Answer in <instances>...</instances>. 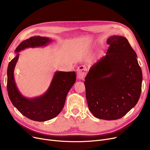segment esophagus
Listing matches in <instances>:
<instances>
[{
    "label": "esophagus",
    "mask_w": 150,
    "mask_h": 150,
    "mask_svg": "<svg viewBox=\"0 0 150 150\" xmlns=\"http://www.w3.org/2000/svg\"><path fill=\"white\" fill-rule=\"evenodd\" d=\"M77 78L79 80H83L87 74V68L85 66H80L77 69Z\"/></svg>",
    "instance_id": "34e87169"
}]
</instances>
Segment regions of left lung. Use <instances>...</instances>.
Returning a JSON list of instances; mask_svg holds the SVG:
<instances>
[{
  "label": "left lung",
  "instance_id": "left-lung-1",
  "mask_svg": "<svg viewBox=\"0 0 150 150\" xmlns=\"http://www.w3.org/2000/svg\"><path fill=\"white\" fill-rule=\"evenodd\" d=\"M105 57L91 67L85 78L90 111L98 119L117 120L134 107L142 90V73L128 39L112 36Z\"/></svg>",
  "mask_w": 150,
  "mask_h": 150
}]
</instances>
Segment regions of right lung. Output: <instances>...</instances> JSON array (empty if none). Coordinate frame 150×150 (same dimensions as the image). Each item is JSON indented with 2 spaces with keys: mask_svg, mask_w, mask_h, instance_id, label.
Returning <instances> with one entry per match:
<instances>
[{
  "mask_svg": "<svg viewBox=\"0 0 150 150\" xmlns=\"http://www.w3.org/2000/svg\"><path fill=\"white\" fill-rule=\"evenodd\" d=\"M52 41L49 38L36 36L23 41L15 50L16 55L8 66L7 91L11 103L22 115L34 121L44 122L57 117L62 111L67 93L76 81L75 72L57 71L43 95L28 98L19 91L14 77V70L19 56L18 52L30 47L46 46Z\"/></svg>",
  "mask_w": 150,
  "mask_h": 150,
  "instance_id": "1",
  "label": "right lung"
}]
</instances>
